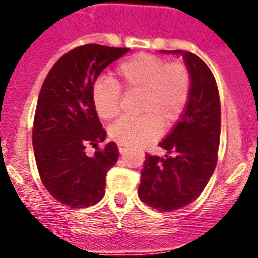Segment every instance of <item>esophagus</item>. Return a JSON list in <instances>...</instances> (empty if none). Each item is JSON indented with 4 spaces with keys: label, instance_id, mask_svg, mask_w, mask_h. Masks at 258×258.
I'll return each instance as SVG.
<instances>
[{
    "label": "esophagus",
    "instance_id": "esophagus-1",
    "mask_svg": "<svg viewBox=\"0 0 258 258\" xmlns=\"http://www.w3.org/2000/svg\"><path fill=\"white\" fill-rule=\"evenodd\" d=\"M118 151H120V154H125V152L127 151L126 147H124V146L118 145Z\"/></svg>",
    "mask_w": 258,
    "mask_h": 258
}]
</instances>
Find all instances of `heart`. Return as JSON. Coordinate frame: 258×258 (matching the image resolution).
Here are the masks:
<instances>
[{"mask_svg":"<svg viewBox=\"0 0 258 258\" xmlns=\"http://www.w3.org/2000/svg\"><path fill=\"white\" fill-rule=\"evenodd\" d=\"M115 83L99 79L93 85L95 112L112 120L121 108L122 93L140 94L137 118H121L109 127V137L118 145L137 149L156 140L186 112L192 93L191 71L183 61H168L161 56L140 52L113 71Z\"/></svg>","mask_w":258,"mask_h":258,"instance_id":"1","label":"heart"}]
</instances>
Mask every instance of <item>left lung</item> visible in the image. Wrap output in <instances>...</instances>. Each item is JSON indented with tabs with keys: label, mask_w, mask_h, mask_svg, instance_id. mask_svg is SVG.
Instances as JSON below:
<instances>
[{
	"label": "left lung",
	"mask_w": 258,
	"mask_h": 258,
	"mask_svg": "<svg viewBox=\"0 0 258 258\" xmlns=\"http://www.w3.org/2000/svg\"><path fill=\"white\" fill-rule=\"evenodd\" d=\"M181 52L192 76L186 112L163 142L165 157L146 155L138 197L160 212L187 206L199 197L217 165L221 102L211 68L190 51Z\"/></svg>",
	"instance_id": "left-lung-1"
}]
</instances>
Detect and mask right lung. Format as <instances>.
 Masks as SVG:
<instances>
[{
	"label": "right lung",
	"instance_id": "right-lung-1",
	"mask_svg": "<svg viewBox=\"0 0 258 258\" xmlns=\"http://www.w3.org/2000/svg\"><path fill=\"white\" fill-rule=\"evenodd\" d=\"M127 47L86 44L66 52L41 86L32 127L38 174L54 199L71 208L97 204L106 192V174L118 159L116 143L103 142L106 131L93 107L92 89L102 71Z\"/></svg>",
	"mask_w": 258,
	"mask_h": 258
}]
</instances>
